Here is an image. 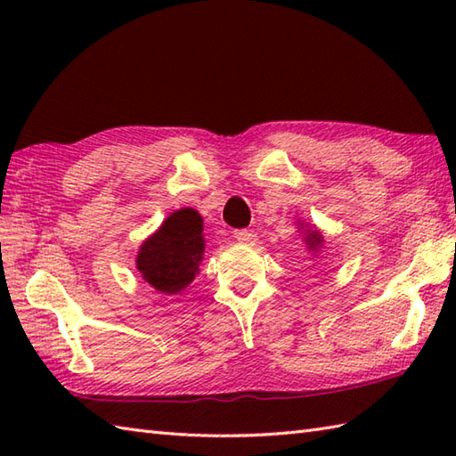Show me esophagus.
<instances>
[{
	"mask_svg": "<svg viewBox=\"0 0 456 456\" xmlns=\"http://www.w3.org/2000/svg\"><path fill=\"white\" fill-rule=\"evenodd\" d=\"M233 235H235V239L239 240V243H245V245L255 243V237H256L253 231H248V229H237Z\"/></svg>",
	"mask_w": 456,
	"mask_h": 456,
	"instance_id": "obj_1",
	"label": "esophagus"
}]
</instances>
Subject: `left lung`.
<instances>
[{"instance_id": "left-lung-1", "label": "left lung", "mask_w": 456, "mask_h": 456, "mask_svg": "<svg viewBox=\"0 0 456 456\" xmlns=\"http://www.w3.org/2000/svg\"><path fill=\"white\" fill-rule=\"evenodd\" d=\"M299 229H302V227H299ZM305 247H307L309 253L317 255L319 248L323 247L322 231H319V229H305Z\"/></svg>"}]
</instances>
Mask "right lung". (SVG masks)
<instances>
[{"label":"right lung","instance_id":"add662e5","mask_svg":"<svg viewBox=\"0 0 456 456\" xmlns=\"http://www.w3.org/2000/svg\"><path fill=\"white\" fill-rule=\"evenodd\" d=\"M203 219L196 209L174 211L139 248L137 268L162 294H178L191 284L203 258Z\"/></svg>","mask_w":456,"mask_h":456}]
</instances>
